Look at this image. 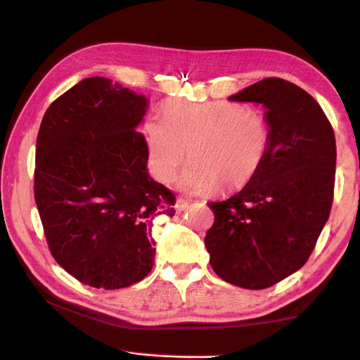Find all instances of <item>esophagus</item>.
<instances>
[{
	"label": "esophagus",
	"mask_w": 360,
	"mask_h": 360,
	"mask_svg": "<svg viewBox=\"0 0 360 360\" xmlns=\"http://www.w3.org/2000/svg\"><path fill=\"white\" fill-rule=\"evenodd\" d=\"M187 207H188V201H187V200H184V198H178V200H176V204H174L176 212H178V214L184 212V210H186Z\"/></svg>",
	"instance_id": "1"
}]
</instances>
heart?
<instances>
[{
	"instance_id": "obj_1",
	"label": "heart",
	"mask_w": 360,
	"mask_h": 360,
	"mask_svg": "<svg viewBox=\"0 0 360 360\" xmlns=\"http://www.w3.org/2000/svg\"><path fill=\"white\" fill-rule=\"evenodd\" d=\"M151 170L170 182L186 156L190 165L179 179L190 193L231 190L250 182L270 150V126L243 104L168 101L162 118L145 123Z\"/></svg>"
}]
</instances>
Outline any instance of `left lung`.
<instances>
[{
    "instance_id": "obj_1",
    "label": "left lung",
    "mask_w": 360,
    "mask_h": 360,
    "mask_svg": "<svg viewBox=\"0 0 360 360\" xmlns=\"http://www.w3.org/2000/svg\"><path fill=\"white\" fill-rule=\"evenodd\" d=\"M229 100L264 105L270 150L240 192L209 202L215 220L204 243L223 281L262 290L312 255L333 206L335 136L320 104L281 77H265Z\"/></svg>"
}]
</instances>
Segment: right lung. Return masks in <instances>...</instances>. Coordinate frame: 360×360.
<instances>
[{"label": "right lung", "instance_id": "right-lung-1", "mask_svg": "<svg viewBox=\"0 0 360 360\" xmlns=\"http://www.w3.org/2000/svg\"><path fill=\"white\" fill-rule=\"evenodd\" d=\"M146 98L87 77L53 101L35 145L34 196L48 248L90 287H129L151 271L158 215L174 195L148 174V145L136 131Z\"/></svg>", "mask_w": 360, "mask_h": 360}]
</instances>
